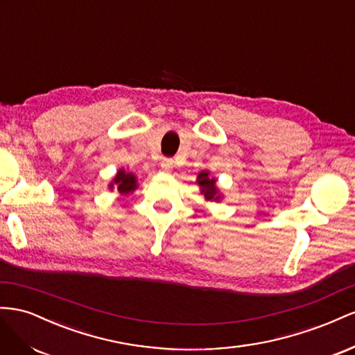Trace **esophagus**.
I'll use <instances>...</instances> for the list:
<instances>
[{
	"instance_id": "1",
	"label": "esophagus",
	"mask_w": 355,
	"mask_h": 355,
	"mask_svg": "<svg viewBox=\"0 0 355 355\" xmlns=\"http://www.w3.org/2000/svg\"><path fill=\"white\" fill-rule=\"evenodd\" d=\"M160 168L164 169L165 172H169L172 168H174V160L172 159H164L160 162Z\"/></svg>"
}]
</instances>
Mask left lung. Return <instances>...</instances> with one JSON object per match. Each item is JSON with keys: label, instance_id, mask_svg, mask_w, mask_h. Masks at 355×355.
Listing matches in <instances>:
<instances>
[{"label": "left lung", "instance_id": "left-lung-1", "mask_svg": "<svg viewBox=\"0 0 355 355\" xmlns=\"http://www.w3.org/2000/svg\"><path fill=\"white\" fill-rule=\"evenodd\" d=\"M198 184L200 186V193H204L207 200H218V190L216 189V180L208 177V172H200L198 175Z\"/></svg>", "mask_w": 355, "mask_h": 355}]
</instances>
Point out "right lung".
I'll return each mask as SVG.
<instances>
[{
    "mask_svg": "<svg viewBox=\"0 0 355 355\" xmlns=\"http://www.w3.org/2000/svg\"><path fill=\"white\" fill-rule=\"evenodd\" d=\"M114 184L117 186V190L120 191L121 195H128L129 191H134L137 187V180L135 175L130 174V172H125V171H119L117 175L114 178L113 183L110 184V187L113 189Z\"/></svg>",
    "mask_w": 355,
    "mask_h": 355,
    "instance_id": "obj_1",
    "label": "right lung"
}]
</instances>
